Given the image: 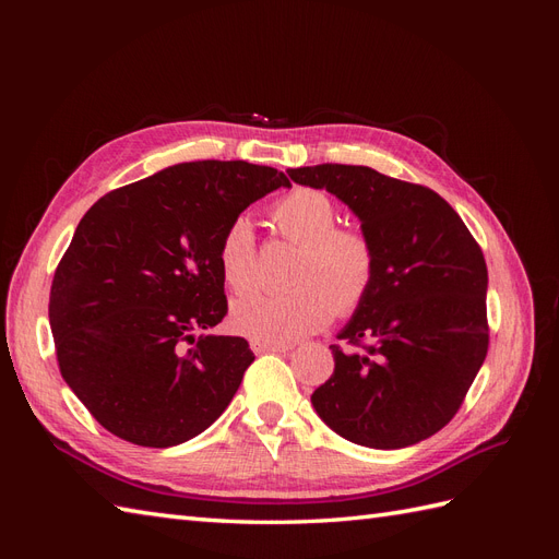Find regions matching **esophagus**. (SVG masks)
Instances as JSON below:
<instances>
[{
  "label": "esophagus",
  "mask_w": 559,
  "mask_h": 559,
  "mask_svg": "<svg viewBox=\"0 0 559 559\" xmlns=\"http://www.w3.org/2000/svg\"><path fill=\"white\" fill-rule=\"evenodd\" d=\"M251 349L257 354H267V352H289V345H273V343H257L251 341Z\"/></svg>",
  "instance_id": "esophagus-1"
}]
</instances>
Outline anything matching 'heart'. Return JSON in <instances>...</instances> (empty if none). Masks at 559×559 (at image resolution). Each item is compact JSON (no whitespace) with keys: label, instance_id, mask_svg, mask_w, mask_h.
Instances as JSON below:
<instances>
[{"label":"heart","instance_id":"heart-1","mask_svg":"<svg viewBox=\"0 0 559 559\" xmlns=\"http://www.w3.org/2000/svg\"><path fill=\"white\" fill-rule=\"evenodd\" d=\"M273 222L286 240L302 247L289 294H251L230 308V326L249 341L286 345L324 329L335 312H352L366 300L376 277V251L366 235L335 228L329 195L296 189L273 207ZM218 273L230 292L247 294L259 284L257 235L240 214L216 247Z\"/></svg>","mask_w":559,"mask_h":559}]
</instances>
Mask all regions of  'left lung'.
<instances>
[{"instance_id": "left-lung-1", "label": "left lung", "mask_w": 559, "mask_h": 559, "mask_svg": "<svg viewBox=\"0 0 559 559\" xmlns=\"http://www.w3.org/2000/svg\"><path fill=\"white\" fill-rule=\"evenodd\" d=\"M326 189L361 222L376 251L373 286L331 345L333 376L314 389L317 415L347 441L399 450L441 431L487 354V265L448 202L427 186L364 165L286 170Z\"/></svg>"}]
</instances>
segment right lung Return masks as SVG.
Masks as SVG:
<instances>
[{
	"label": "right lung",
	"instance_id": "obj_1",
	"mask_svg": "<svg viewBox=\"0 0 559 559\" xmlns=\"http://www.w3.org/2000/svg\"><path fill=\"white\" fill-rule=\"evenodd\" d=\"M280 186L289 179L267 165L179 163L81 218L48 321L62 380L107 431L173 448L228 408L253 352L245 337L207 333L228 312L216 247L235 216Z\"/></svg>",
	"mask_w": 559,
	"mask_h": 559
}]
</instances>
